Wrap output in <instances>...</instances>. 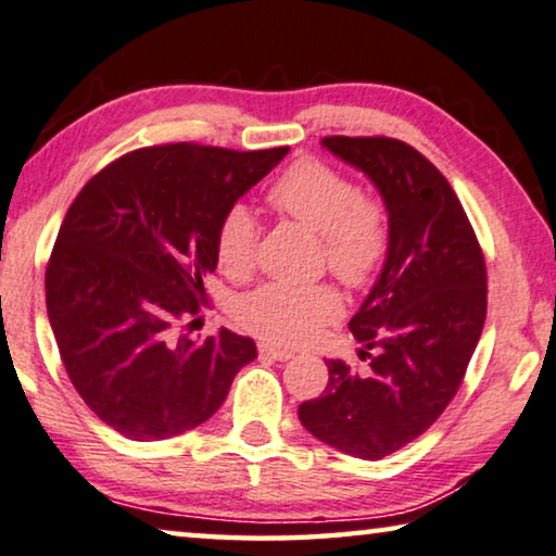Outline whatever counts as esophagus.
<instances>
[{"instance_id":"34e87169","label":"esophagus","mask_w":556,"mask_h":556,"mask_svg":"<svg viewBox=\"0 0 556 556\" xmlns=\"http://www.w3.org/2000/svg\"><path fill=\"white\" fill-rule=\"evenodd\" d=\"M258 353L263 357H270V361H278V363H286V361H290V357H293V350H283V348H276V345H268V343H261Z\"/></svg>"}]
</instances>
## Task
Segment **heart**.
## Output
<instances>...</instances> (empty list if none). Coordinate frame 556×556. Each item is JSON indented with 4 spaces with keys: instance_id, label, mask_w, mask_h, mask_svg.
<instances>
[{
    "instance_id": "1",
    "label": "heart",
    "mask_w": 556,
    "mask_h": 556,
    "mask_svg": "<svg viewBox=\"0 0 556 556\" xmlns=\"http://www.w3.org/2000/svg\"><path fill=\"white\" fill-rule=\"evenodd\" d=\"M268 203L320 236L323 263L348 288H367L380 276L392 243L388 206L340 170L315 159L298 161L270 186ZM258 238L249 208H228L216 230L218 268L233 280L253 276ZM233 313L245 330L268 343L303 345L343 315V298L330 283H266L245 293Z\"/></svg>"
}]
</instances>
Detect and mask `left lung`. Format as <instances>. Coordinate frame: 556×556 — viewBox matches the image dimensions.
I'll return each instance as SVG.
<instances>
[{
	"mask_svg": "<svg viewBox=\"0 0 556 556\" xmlns=\"http://www.w3.org/2000/svg\"><path fill=\"white\" fill-rule=\"evenodd\" d=\"M323 147L372 178L392 243L350 320L370 367L357 375L345 361H328L326 390L298 417L326 445L380 459L420 438L463 386L486 318L484 253L447 178L409 143L326 136Z\"/></svg>",
	"mask_w": 556,
	"mask_h": 556,
	"instance_id": "obj_1",
	"label": "left lung"
}]
</instances>
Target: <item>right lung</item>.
I'll return each mask as SVG.
<instances>
[{
  "mask_svg": "<svg viewBox=\"0 0 556 556\" xmlns=\"http://www.w3.org/2000/svg\"><path fill=\"white\" fill-rule=\"evenodd\" d=\"M286 153L159 143L111 161L76 193L47 263V313L72 386L124 438L166 440L206 422L258 355L233 330L195 343L178 328L208 305L220 218Z\"/></svg>",
  "mask_w": 556,
  "mask_h": 556,
  "instance_id": "add662e5",
  "label": "right lung"
}]
</instances>
